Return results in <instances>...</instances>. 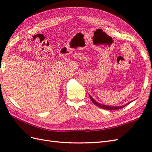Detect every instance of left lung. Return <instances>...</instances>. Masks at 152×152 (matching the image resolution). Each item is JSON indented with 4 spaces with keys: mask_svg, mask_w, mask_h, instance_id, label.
<instances>
[{
    "mask_svg": "<svg viewBox=\"0 0 152 152\" xmlns=\"http://www.w3.org/2000/svg\"><path fill=\"white\" fill-rule=\"evenodd\" d=\"M89 98H90L91 100L92 101V102H93V103L94 104H96V106H97V107H98L99 108H101L105 109V110H113L121 109V108H123V107H125L126 106H127V104H129V103H131V102L127 103V104H124V106H121V107H110V106L102 104H100V103H98V102H96V101H95L93 98H92V96H91L90 94H89Z\"/></svg>",
    "mask_w": 152,
    "mask_h": 152,
    "instance_id": "1",
    "label": "left lung"
}]
</instances>
